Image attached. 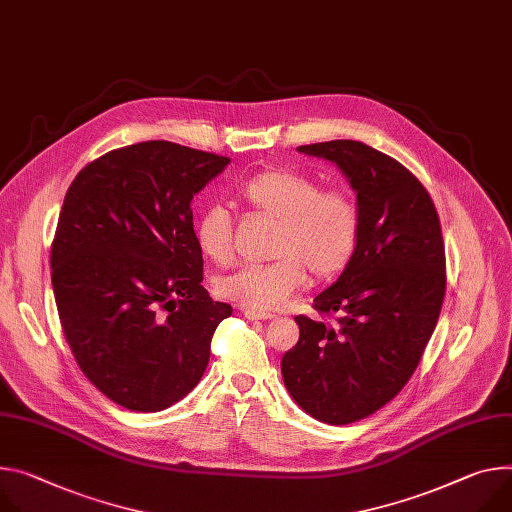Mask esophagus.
Segmentation results:
<instances>
[{"label":"esophagus","mask_w":512,"mask_h":512,"mask_svg":"<svg viewBox=\"0 0 512 512\" xmlns=\"http://www.w3.org/2000/svg\"><path fill=\"white\" fill-rule=\"evenodd\" d=\"M243 314H245L247 320H271V318H275V314L257 312V310H243Z\"/></svg>","instance_id":"34e87169"}]
</instances>
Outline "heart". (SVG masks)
I'll return each mask as SVG.
<instances>
[{
	"label": "heart",
	"mask_w": 512,
	"mask_h": 512,
	"mask_svg": "<svg viewBox=\"0 0 512 512\" xmlns=\"http://www.w3.org/2000/svg\"><path fill=\"white\" fill-rule=\"evenodd\" d=\"M239 198L255 214L275 220L271 255L265 265H245L216 280V294L247 310H273L308 282L331 280L355 257L361 212L345 190H322L320 183L292 169H269L239 188ZM198 251L216 265L232 259V220L224 206H206L194 224Z\"/></svg>",
	"instance_id": "heart-1"
}]
</instances>
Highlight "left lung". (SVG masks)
<instances>
[{"label": "left lung", "mask_w": 512, "mask_h": 512, "mask_svg": "<svg viewBox=\"0 0 512 512\" xmlns=\"http://www.w3.org/2000/svg\"><path fill=\"white\" fill-rule=\"evenodd\" d=\"M335 163L357 194L361 235L339 280L314 298L335 324L296 316L300 339L282 359L296 404L349 425L388 404L410 380L445 296V247L429 192L396 159L359 141L298 147Z\"/></svg>", "instance_id": "1"}]
</instances>
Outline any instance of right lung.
<instances>
[{
    "label": "right lung",
    "instance_id": "right-lung-1",
    "mask_svg": "<svg viewBox=\"0 0 512 512\" xmlns=\"http://www.w3.org/2000/svg\"><path fill=\"white\" fill-rule=\"evenodd\" d=\"M228 157L147 141L85 165L59 214L51 277L67 343L112 402L157 412L190 394L218 324L192 200Z\"/></svg>",
    "mask_w": 512,
    "mask_h": 512
}]
</instances>
